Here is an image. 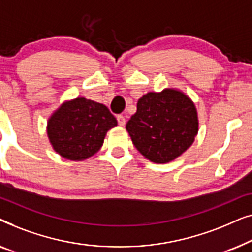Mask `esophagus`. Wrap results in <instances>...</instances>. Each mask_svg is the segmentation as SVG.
Masks as SVG:
<instances>
[{"instance_id": "34e87169", "label": "esophagus", "mask_w": 252, "mask_h": 252, "mask_svg": "<svg viewBox=\"0 0 252 252\" xmlns=\"http://www.w3.org/2000/svg\"><path fill=\"white\" fill-rule=\"evenodd\" d=\"M117 120H118V124L120 126H124L126 124V120H125V117L124 116H122V115H119V116H117Z\"/></svg>"}]
</instances>
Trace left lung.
<instances>
[{
  "instance_id": "left-lung-1",
  "label": "left lung",
  "mask_w": 252,
  "mask_h": 252,
  "mask_svg": "<svg viewBox=\"0 0 252 252\" xmlns=\"http://www.w3.org/2000/svg\"><path fill=\"white\" fill-rule=\"evenodd\" d=\"M126 129L147 159L170 163L194 143L198 133L197 110L190 97L179 89L149 92L137 101V110Z\"/></svg>"
}]
</instances>
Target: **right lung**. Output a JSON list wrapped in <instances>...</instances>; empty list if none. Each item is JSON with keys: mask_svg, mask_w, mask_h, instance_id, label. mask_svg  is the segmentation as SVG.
Segmentation results:
<instances>
[{"mask_svg": "<svg viewBox=\"0 0 252 252\" xmlns=\"http://www.w3.org/2000/svg\"><path fill=\"white\" fill-rule=\"evenodd\" d=\"M117 119L104 104L85 97L65 101L49 117L47 135L53 149L65 159H88L101 149Z\"/></svg>", "mask_w": 252, "mask_h": 252, "instance_id": "right-lung-1", "label": "right lung"}]
</instances>
